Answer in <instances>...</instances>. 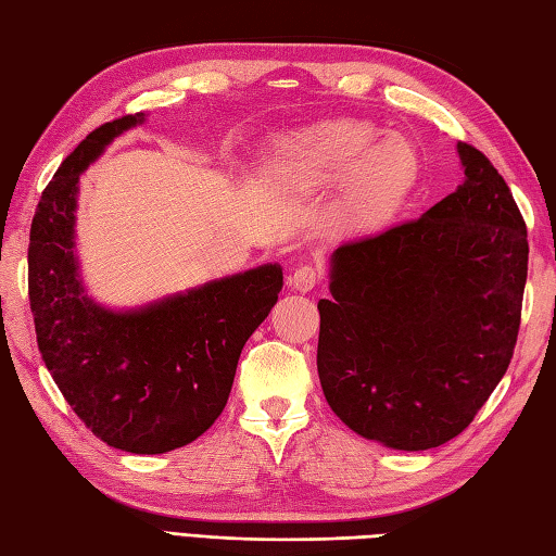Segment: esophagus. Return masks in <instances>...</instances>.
Segmentation results:
<instances>
[{"instance_id":"34e87169","label":"esophagus","mask_w":556,"mask_h":556,"mask_svg":"<svg viewBox=\"0 0 556 556\" xmlns=\"http://www.w3.org/2000/svg\"><path fill=\"white\" fill-rule=\"evenodd\" d=\"M320 279H323V269L318 265H301L291 275V285L296 291H311L313 287L320 285Z\"/></svg>"}]
</instances>
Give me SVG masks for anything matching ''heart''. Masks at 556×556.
Instances as JSON below:
<instances>
[{
    "instance_id": "heart-1",
    "label": "heart",
    "mask_w": 556,
    "mask_h": 556,
    "mask_svg": "<svg viewBox=\"0 0 556 556\" xmlns=\"http://www.w3.org/2000/svg\"><path fill=\"white\" fill-rule=\"evenodd\" d=\"M358 117L330 119L289 137L279 147V173L301 190L342 185L346 219L378 226L393 216L419 178V151L400 132Z\"/></svg>"
}]
</instances>
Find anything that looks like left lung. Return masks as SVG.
<instances>
[{"label":"left lung","instance_id":"8db88e82","mask_svg":"<svg viewBox=\"0 0 556 556\" xmlns=\"http://www.w3.org/2000/svg\"><path fill=\"white\" fill-rule=\"evenodd\" d=\"M419 216L342 243L320 299L318 376L352 431L400 451L458 437L504 378L528 277V228L480 149Z\"/></svg>","mask_w":556,"mask_h":556}]
</instances>
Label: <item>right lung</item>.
Instances as JSON below:
<instances>
[{
  "label": "right lung",
  "mask_w": 556,
  "mask_h": 556,
  "mask_svg": "<svg viewBox=\"0 0 556 556\" xmlns=\"http://www.w3.org/2000/svg\"><path fill=\"white\" fill-rule=\"evenodd\" d=\"M139 119L96 127L42 190L28 301L42 362L74 415L113 448L156 455L192 443L222 415L243 344L277 303L281 269H250L137 313L103 311L84 296L72 253L76 182Z\"/></svg>",
  "instance_id": "add662e5"
}]
</instances>
